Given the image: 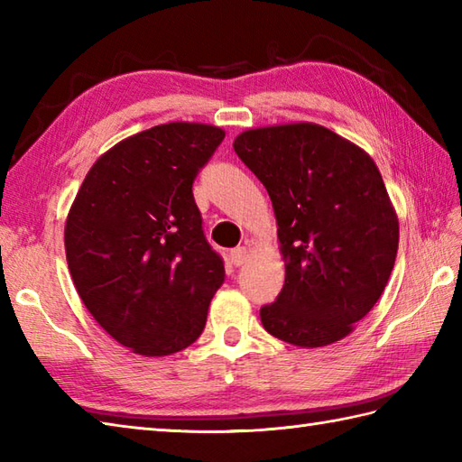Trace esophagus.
<instances>
[{"instance_id":"obj_1","label":"esophagus","mask_w":462,"mask_h":462,"mask_svg":"<svg viewBox=\"0 0 462 462\" xmlns=\"http://www.w3.org/2000/svg\"><path fill=\"white\" fill-rule=\"evenodd\" d=\"M230 262H232L236 268L244 266V263L248 262V250H246V248H234V250L230 252Z\"/></svg>"}]
</instances>
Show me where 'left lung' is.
Segmentation results:
<instances>
[{
    "label": "left lung",
    "instance_id": "obj_1",
    "mask_svg": "<svg viewBox=\"0 0 462 462\" xmlns=\"http://www.w3.org/2000/svg\"><path fill=\"white\" fill-rule=\"evenodd\" d=\"M234 151L266 186L286 262L276 301L260 310L262 326L300 347L346 337L381 298L399 246L375 162L311 123L246 131Z\"/></svg>",
    "mask_w": 462,
    "mask_h": 462
}]
</instances>
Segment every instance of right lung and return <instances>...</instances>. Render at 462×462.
I'll return each mask as SVG.
<instances>
[{"label": "right lung", "mask_w": 462, "mask_h": 462, "mask_svg": "<svg viewBox=\"0 0 462 462\" xmlns=\"http://www.w3.org/2000/svg\"><path fill=\"white\" fill-rule=\"evenodd\" d=\"M224 141L218 126H152L87 172L65 224L77 291L97 323L146 357L200 337L224 260L204 236L192 182Z\"/></svg>", "instance_id": "right-lung-1"}]
</instances>
